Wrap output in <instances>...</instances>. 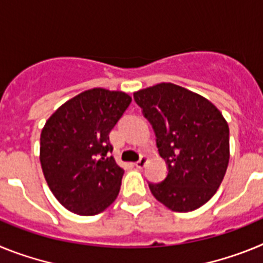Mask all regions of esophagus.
Returning <instances> with one entry per match:
<instances>
[{"label": "esophagus", "instance_id": "esophagus-1", "mask_svg": "<svg viewBox=\"0 0 263 263\" xmlns=\"http://www.w3.org/2000/svg\"><path fill=\"white\" fill-rule=\"evenodd\" d=\"M147 162H148V158L146 157V155H142V157H141V159H139L138 162H136V167L137 168H143Z\"/></svg>", "mask_w": 263, "mask_h": 263}]
</instances>
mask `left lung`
Listing matches in <instances>:
<instances>
[{"mask_svg": "<svg viewBox=\"0 0 263 263\" xmlns=\"http://www.w3.org/2000/svg\"><path fill=\"white\" fill-rule=\"evenodd\" d=\"M150 121L159 155L168 167L163 182L148 183L158 201L191 212L216 194L229 163V126L210 100L173 83L134 92Z\"/></svg>", "mask_w": 263, "mask_h": 263, "instance_id": "obj_1", "label": "left lung"}]
</instances>
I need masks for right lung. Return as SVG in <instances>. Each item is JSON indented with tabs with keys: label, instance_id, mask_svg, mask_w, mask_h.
Masks as SVG:
<instances>
[{
	"label": "right lung",
	"instance_id": "add662e5",
	"mask_svg": "<svg viewBox=\"0 0 263 263\" xmlns=\"http://www.w3.org/2000/svg\"><path fill=\"white\" fill-rule=\"evenodd\" d=\"M132 103L122 90L92 88L53 111L41 133V166L53 196L69 212L93 216L117 199L124 168L109 133Z\"/></svg>",
	"mask_w": 263,
	"mask_h": 263
}]
</instances>
